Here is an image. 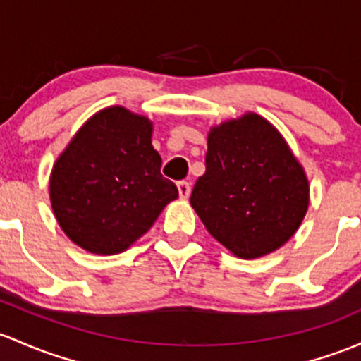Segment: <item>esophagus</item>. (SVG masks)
Returning a JSON list of instances; mask_svg holds the SVG:
<instances>
[{
	"label": "esophagus",
	"instance_id": "34e87169",
	"mask_svg": "<svg viewBox=\"0 0 361 361\" xmlns=\"http://www.w3.org/2000/svg\"><path fill=\"white\" fill-rule=\"evenodd\" d=\"M178 192H180V197H183V199H187L188 195H190L192 188H190V183L188 181H178Z\"/></svg>",
	"mask_w": 361,
	"mask_h": 361
}]
</instances>
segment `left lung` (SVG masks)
Segmentation results:
<instances>
[{"instance_id":"1","label":"left lung","mask_w":361,"mask_h":361,"mask_svg":"<svg viewBox=\"0 0 361 361\" xmlns=\"http://www.w3.org/2000/svg\"><path fill=\"white\" fill-rule=\"evenodd\" d=\"M301 164L280 133L256 114L212 128L206 173L190 204L207 231L244 259L282 247L308 209Z\"/></svg>"}]
</instances>
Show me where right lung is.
<instances>
[{
	"label": "right lung",
	"mask_w": 361,
	"mask_h": 361,
	"mask_svg": "<svg viewBox=\"0 0 361 361\" xmlns=\"http://www.w3.org/2000/svg\"><path fill=\"white\" fill-rule=\"evenodd\" d=\"M152 124L123 107L94 114L55 162L51 207L67 237L94 254L128 249L178 197L161 174Z\"/></svg>",
	"instance_id": "obj_1"
}]
</instances>
